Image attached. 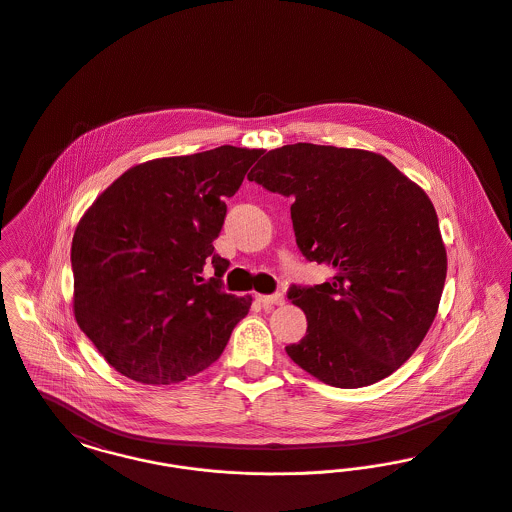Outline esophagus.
<instances>
[{
  "label": "esophagus",
  "instance_id": "34e87169",
  "mask_svg": "<svg viewBox=\"0 0 512 512\" xmlns=\"http://www.w3.org/2000/svg\"><path fill=\"white\" fill-rule=\"evenodd\" d=\"M257 301L265 307V309H272L278 305H284V295L282 293H274V295H257Z\"/></svg>",
  "mask_w": 512,
  "mask_h": 512
}]
</instances>
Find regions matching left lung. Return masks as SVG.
<instances>
[{
  "instance_id": "left-lung-1",
  "label": "left lung",
  "mask_w": 512,
  "mask_h": 512,
  "mask_svg": "<svg viewBox=\"0 0 512 512\" xmlns=\"http://www.w3.org/2000/svg\"><path fill=\"white\" fill-rule=\"evenodd\" d=\"M261 155L247 178L292 195L297 247L334 270L330 282L288 292L307 334L286 353L334 388L388 378L428 334L447 276L430 197L365 149L293 144Z\"/></svg>"
}]
</instances>
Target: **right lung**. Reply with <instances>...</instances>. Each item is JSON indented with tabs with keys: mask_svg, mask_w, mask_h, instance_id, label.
I'll return each instance as SVG.
<instances>
[{
	"mask_svg": "<svg viewBox=\"0 0 512 512\" xmlns=\"http://www.w3.org/2000/svg\"><path fill=\"white\" fill-rule=\"evenodd\" d=\"M263 149L220 146L140 163L119 176L74 230V318L122 376L178 384L213 365L251 295L220 290L228 261L213 242ZM213 264L217 279L205 283Z\"/></svg>",
	"mask_w": 512,
	"mask_h": 512,
	"instance_id": "obj_1",
	"label": "right lung"
}]
</instances>
